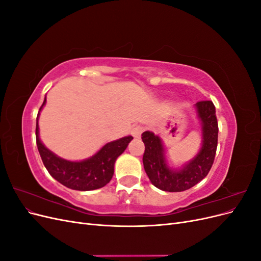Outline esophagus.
I'll list each match as a JSON object with an SVG mask.
<instances>
[{
  "label": "esophagus",
  "mask_w": 261,
  "mask_h": 261,
  "mask_svg": "<svg viewBox=\"0 0 261 261\" xmlns=\"http://www.w3.org/2000/svg\"><path fill=\"white\" fill-rule=\"evenodd\" d=\"M143 132H144L143 126L137 125V126H135V127H133L132 135L135 137V138H139L141 136V134H143Z\"/></svg>",
  "instance_id": "34e87169"
}]
</instances>
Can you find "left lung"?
Returning <instances> with one entry per match:
<instances>
[{
    "instance_id": "8db88e82",
    "label": "left lung",
    "mask_w": 261,
    "mask_h": 261,
    "mask_svg": "<svg viewBox=\"0 0 261 261\" xmlns=\"http://www.w3.org/2000/svg\"><path fill=\"white\" fill-rule=\"evenodd\" d=\"M197 113L201 122L202 147L194 159L183 169L173 171L165 161L164 149L160 137L152 132L141 134L145 144L143 156L144 168L151 183L164 192H184L206 177L215 161L218 146V120L212 101L196 103Z\"/></svg>"
}]
</instances>
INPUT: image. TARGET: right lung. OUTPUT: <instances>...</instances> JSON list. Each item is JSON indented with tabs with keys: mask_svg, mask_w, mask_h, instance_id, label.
I'll use <instances>...</instances> for the list:
<instances>
[{
	"mask_svg": "<svg viewBox=\"0 0 261 261\" xmlns=\"http://www.w3.org/2000/svg\"><path fill=\"white\" fill-rule=\"evenodd\" d=\"M45 101L46 99L44 98L39 113L45 105ZM39 113L36 125V140L39 153L50 175L61 184L75 191H93L106 186L113 176L114 163L117 156L124 152L133 137L126 136L111 141L89 159L80 162L67 161L54 154L41 143L39 138Z\"/></svg>",
	"mask_w": 261,
	"mask_h": 261,
	"instance_id": "add662e5",
	"label": "right lung"
}]
</instances>
